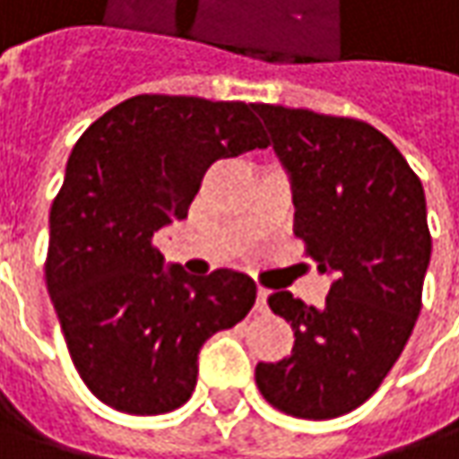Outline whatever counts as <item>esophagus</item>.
Wrapping results in <instances>:
<instances>
[{"label":"esophagus","mask_w":459,"mask_h":459,"mask_svg":"<svg viewBox=\"0 0 459 459\" xmlns=\"http://www.w3.org/2000/svg\"><path fill=\"white\" fill-rule=\"evenodd\" d=\"M268 296H271L268 289H257V301H255L257 311H265V308H268Z\"/></svg>","instance_id":"1"}]
</instances>
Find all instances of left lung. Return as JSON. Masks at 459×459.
Returning a JSON list of instances; mask_svg holds the SVG:
<instances>
[{
  "instance_id": "1",
  "label": "left lung",
  "mask_w": 459,
  "mask_h": 459,
  "mask_svg": "<svg viewBox=\"0 0 459 459\" xmlns=\"http://www.w3.org/2000/svg\"><path fill=\"white\" fill-rule=\"evenodd\" d=\"M291 176L293 235L322 273L325 307L268 296L293 326V350L257 362L263 398L296 419H334L378 391L411 337L432 255L424 188L373 125L278 104H253Z\"/></svg>"
}]
</instances>
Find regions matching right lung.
I'll use <instances>...</instances> for the list:
<instances>
[{"instance_id": "add662e5", "label": "right lung", "mask_w": 459, "mask_h": 459, "mask_svg": "<svg viewBox=\"0 0 459 459\" xmlns=\"http://www.w3.org/2000/svg\"><path fill=\"white\" fill-rule=\"evenodd\" d=\"M245 101L140 94L74 145L50 206L45 283L81 380L117 411L168 414L194 394L202 344L247 316L250 275L194 278L155 235L186 220L206 168L268 148Z\"/></svg>"}]
</instances>
